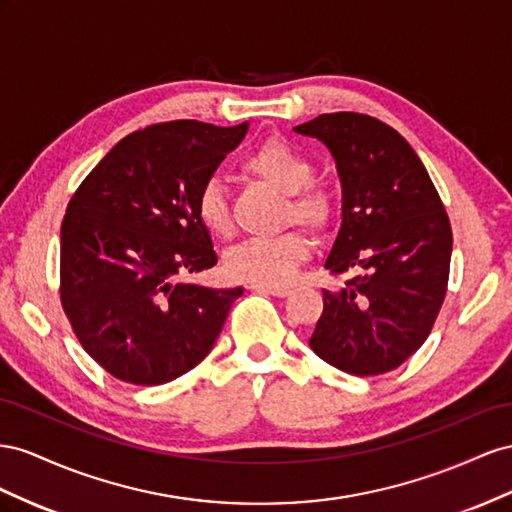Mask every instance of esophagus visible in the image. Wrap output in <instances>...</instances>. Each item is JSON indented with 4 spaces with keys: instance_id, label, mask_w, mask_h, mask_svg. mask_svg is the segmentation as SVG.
Masks as SVG:
<instances>
[{
    "instance_id": "esophagus-1",
    "label": "esophagus",
    "mask_w": 512,
    "mask_h": 512,
    "mask_svg": "<svg viewBox=\"0 0 512 512\" xmlns=\"http://www.w3.org/2000/svg\"><path fill=\"white\" fill-rule=\"evenodd\" d=\"M253 289L261 291V294H270L274 298L289 296V287H281V285H253Z\"/></svg>"
}]
</instances>
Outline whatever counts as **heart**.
<instances>
[{"mask_svg": "<svg viewBox=\"0 0 512 512\" xmlns=\"http://www.w3.org/2000/svg\"><path fill=\"white\" fill-rule=\"evenodd\" d=\"M242 167L285 195L283 221L300 223L315 233L328 231L339 216V195L324 182H315V165L294 145L283 139H266L244 156ZM195 210L199 223L216 236L231 227L225 184L218 175L201 182ZM311 242L300 229L279 236H255L233 244L225 255L231 279L255 285H285L300 261L309 257Z\"/></svg>", "mask_w": 512, "mask_h": 512, "instance_id": "obj_1", "label": "heart"}]
</instances>
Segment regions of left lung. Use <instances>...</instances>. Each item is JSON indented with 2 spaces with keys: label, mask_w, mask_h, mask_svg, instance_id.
<instances>
[{
  "label": "left lung",
  "mask_w": 512,
  "mask_h": 512,
  "mask_svg": "<svg viewBox=\"0 0 512 512\" xmlns=\"http://www.w3.org/2000/svg\"><path fill=\"white\" fill-rule=\"evenodd\" d=\"M326 143L343 184V223L326 259L313 352L349 375L388 373L427 341L446 298L452 229L418 154L371 115L339 111L294 128Z\"/></svg>",
  "instance_id": "1"
}]
</instances>
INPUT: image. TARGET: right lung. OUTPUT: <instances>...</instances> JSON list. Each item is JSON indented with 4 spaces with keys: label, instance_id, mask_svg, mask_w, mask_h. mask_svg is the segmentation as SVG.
<instances>
[{
    "label": "right lung",
    "instance_id": "1",
    "mask_svg": "<svg viewBox=\"0 0 512 512\" xmlns=\"http://www.w3.org/2000/svg\"><path fill=\"white\" fill-rule=\"evenodd\" d=\"M246 128L175 120L135 130L68 203L60 300L85 352L122 382L158 386L197 367L242 296L180 279L216 266L195 197Z\"/></svg>",
    "mask_w": 512,
    "mask_h": 512
}]
</instances>
